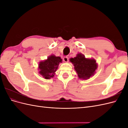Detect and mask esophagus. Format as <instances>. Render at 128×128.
I'll use <instances>...</instances> for the list:
<instances>
[{"label": "esophagus", "mask_w": 128, "mask_h": 128, "mask_svg": "<svg viewBox=\"0 0 128 128\" xmlns=\"http://www.w3.org/2000/svg\"><path fill=\"white\" fill-rule=\"evenodd\" d=\"M63 60H64V61L65 62H68V60H69V58L67 56H64L63 58Z\"/></svg>", "instance_id": "1"}]
</instances>
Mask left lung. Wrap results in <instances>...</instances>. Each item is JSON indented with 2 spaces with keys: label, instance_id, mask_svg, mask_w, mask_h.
Instances as JSON below:
<instances>
[{
  "label": "left lung",
  "instance_id": "1",
  "mask_svg": "<svg viewBox=\"0 0 128 128\" xmlns=\"http://www.w3.org/2000/svg\"><path fill=\"white\" fill-rule=\"evenodd\" d=\"M70 61L74 66V69L80 79L88 80L94 76L97 69L98 64L94 59H88L81 53L76 57L70 58Z\"/></svg>",
  "mask_w": 128,
  "mask_h": 128
}]
</instances>
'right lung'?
<instances>
[{"label": "right lung", "instance_id": "obj_1", "mask_svg": "<svg viewBox=\"0 0 128 128\" xmlns=\"http://www.w3.org/2000/svg\"><path fill=\"white\" fill-rule=\"evenodd\" d=\"M61 62H62V59L60 56H56L54 55L50 56L47 59L40 62L38 65L39 73L45 79L53 78Z\"/></svg>", "mask_w": 128, "mask_h": 128}]
</instances>
